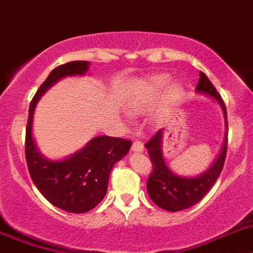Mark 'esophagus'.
Wrapping results in <instances>:
<instances>
[{
    "instance_id": "obj_1",
    "label": "esophagus",
    "mask_w": 253,
    "mask_h": 253,
    "mask_svg": "<svg viewBox=\"0 0 253 253\" xmlns=\"http://www.w3.org/2000/svg\"><path fill=\"white\" fill-rule=\"evenodd\" d=\"M131 150L133 152H143L145 147H143V143L141 141H135V142L132 143Z\"/></svg>"
}]
</instances>
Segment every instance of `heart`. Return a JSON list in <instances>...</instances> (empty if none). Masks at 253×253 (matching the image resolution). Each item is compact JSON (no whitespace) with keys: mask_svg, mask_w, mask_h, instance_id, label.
Masks as SVG:
<instances>
[{"mask_svg":"<svg viewBox=\"0 0 253 253\" xmlns=\"http://www.w3.org/2000/svg\"><path fill=\"white\" fill-rule=\"evenodd\" d=\"M170 81L171 78L169 74H154L143 79L142 82H140L135 92L127 99V111L131 115H141L146 112L156 102H159L166 90L161 106L154 115V121L156 124L164 121L170 110L179 103L184 94L183 85L180 83H174L169 85ZM168 86L169 88H168Z\"/></svg>","mask_w":253,"mask_h":253,"instance_id":"obj_1","label":"heart"}]
</instances>
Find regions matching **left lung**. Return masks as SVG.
Instances as JSON below:
<instances>
[{
	"mask_svg": "<svg viewBox=\"0 0 253 253\" xmlns=\"http://www.w3.org/2000/svg\"><path fill=\"white\" fill-rule=\"evenodd\" d=\"M197 93L204 94L214 99L222 108L226 133L219 155L214 163L206 171L197 176H183L172 172L166 165L163 155V136L164 128L159 129L145 145L152 163V171L147 179V193L155 204L169 211H179L195 206L203 199L204 195L214 185L224 165L227 154V140H228V124H227V110L224 102L211 83L208 77L200 72L199 82L195 88Z\"/></svg>",
	"mask_w": 253,
	"mask_h": 253,
	"instance_id": "obj_1",
	"label": "left lung"
}]
</instances>
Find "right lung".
Returning a JSON list of instances; mask_svg holds the SVG:
<instances>
[{
	"instance_id": "obj_1",
	"label": "right lung",
	"mask_w": 253,
	"mask_h": 253,
	"mask_svg": "<svg viewBox=\"0 0 253 253\" xmlns=\"http://www.w3.org/2000/svg\"><path fill=\"white\" fill-rule=\"evenodd\" d=\"M89 64V61H70L51 70L34 95L27 118L25 155L31 179L50 203L69 213H85L101 203L113 165L128 154L132 145L124 138L97 136L83 149L61 160L45 158L36 147L33 121L39 99L60 79L84 76Z\"/></svg>"
}]
</instances>
